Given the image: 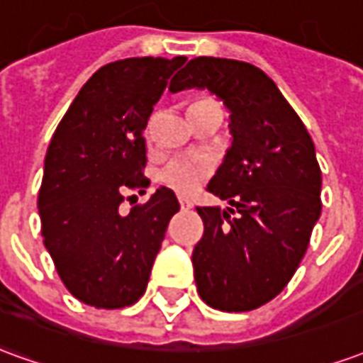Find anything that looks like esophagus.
Returning <instances> with one entry per match:
<instances>
[{
  "mask_svg": "<svg viewBox=\"0 0 363 363\" xmlns=\"http://www.w3.org/2000/svg\"><path fill=\"white\" fill-rule=\"evenodd\" d=\"M179 204H181V210H190L192 208V200H189V198H179Z\"/></svg>",
  "mask_w": 363,
  "mask_h": 363,
  "instance_id": "obj_1",
  "label": "esophagus"
}]
</instances>
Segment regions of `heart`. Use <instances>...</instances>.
<instances>
[{
    "mask_svg": "<svg viewBox=\"0 0 363 363\" xmlns=\"http://www.w3.org/2000/svg\"><path fill=\"white\" fill-rule=\"evenodd\" d=\"M212 173V163L204 157H173L159 171V181L177 194H190Z\"/></svg>",
    "mask_w": 363,
    "mask_h": 363,
    "instance_id": "heart-1",
    "label": "heart"
}]
</instances>
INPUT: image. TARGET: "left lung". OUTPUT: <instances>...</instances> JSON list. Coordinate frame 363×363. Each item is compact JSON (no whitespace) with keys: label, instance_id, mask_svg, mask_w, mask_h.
<instances>
[{"label":"left lung","instance_id":"1","mask_svg":"<svg viewBox=\"0 0 363 363\" xmlns=\"http://www.w3.org/2000/svg\"><path fill=\"white\" fill-rule=\"evenodd\" d=\"M212 91L231 112L233 143L208 190L233 208H196L204 235L192 252L206 303L252 311L296 274L320 216V167L307 128L276 83L247 62L190 60L169 89Z\"/></svg>","mask_w":363,"mask_h":363}]
</instances>
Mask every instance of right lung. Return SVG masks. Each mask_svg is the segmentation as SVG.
<instances>
[{"instance_id": "1", "label": "right lung", "mask_w": 363, "mask_h": 363, "mask_svg": "<svg viewBox=\"0 0 363 363\" xmlns=\"http://www.w3.org/2000/svg\"><path fill=\"white\" fill-rule=\"evenodd\" d=\"M184 56L126 58L93 74L52 135L38 190L44 247L67 291L96 309L135 303L179 212L171 189L120 212L143 194L145 138L153 106ZM134 198V196H132Z\"/></svg>"}]
</instances>
